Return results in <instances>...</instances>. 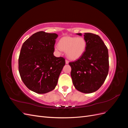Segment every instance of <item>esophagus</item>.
<instances>
[{
    "mask_svg": "<svg viewBox=\"0 0 128 128\" xmlns=\"http://www.w3.org/2000/svg\"><path fill=\"white\" fill-rule=\"evenodd\" d=\"M66 64H69V61L67 60H66Z\"/></svg>",
    "mask_w": 128,
    "mask_h": 128,
    "instance_id": "esophagus-1",
    "label": "esophagus"
}]
</instances>
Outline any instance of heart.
Masks as SVG:
<instances>
[{
  "label": "heart",
  "mask_w": 128,
  "mask_h": 128,
  "mask_svg": "<svg viewBox=\"0 0 128 128\" xmlns=\"http://www.w3.org/2000/svg\"><path fill=\"white\" fill-rule=\"evenodd\" d=\"M86 41L82 37L64 36L58 42L55 49L57 51H66L68 59L72 60L78 59L83 56L86 48Z\"/></svg>",
  "instance_id": "b5f03b06"
}]
</instances>
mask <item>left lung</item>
<instances>
[{"instance_id":"1","label":"left lung","mask_w":128,"mask_h":128,"mask_svg":"<svg viewBox=\"0 0 128 128\" xmlns=\"http://www.w3.org/2000/svg\"><path fill=\"white\" fill-rule=\"evenodd\" d=\"M77 34L82 36V34ZM86 48L83 56L69 64L72 68V83L78 91L90 94L102 86L109 70L107 46L97 34L84 33Z\"/></svg>"}]
</instances>
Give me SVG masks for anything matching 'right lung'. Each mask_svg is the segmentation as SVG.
<instances>
[{"mask_svg":"<svg viewBox=\"0 0 128 128\" xmlns=\"http://www.w3.org/2000/svg\"><path fill=\"white\" fill-rule=\"evenodd\" d=\"M55 33H34L23 44L18 58V71L25 86L37 94L52 91L65 65L62 57H56Z\"/></svg>","mask_w":128,"mask_h":128,"instance_id":"right-lung-1","label":"right lung"}]
</instances>
